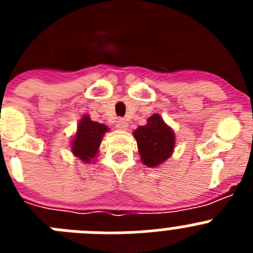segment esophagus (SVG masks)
I'll list each match as a JSON object with an SVG mask.
<instances>
[{
    "label": "esophagus",
    "instance_id": "34e87169",
    "mask_svg": "<svg viewBox=\"0 0 253 253\" xmlns=\"http://www.w3.org/2000/svg\"><path fill=\"white\" fill-rule=\"evenodd\" d=\"M116 128L120 129V130H126L128 129V122L125 119H119L116 122Z\"/></svg>",
    "mask_w": 253,
    "mask_h": 253
}]
</instances>
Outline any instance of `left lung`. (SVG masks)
Instances as JSON below:
<instances>
[{
  "instance_id": "obj_1",
  "label": "left lung",
  "mask_w": 253,
  "mask_h": 253,
  "mask_svg": "<svg viewBox=\"0 0 253 253\" xmlns=\"http://www.w3.org/2000/svg\"><path fill=\"white\" fill-rule=\"evenodd\" d=\"M133 134L140 160L148 167H156L169 160L175 148V133L158 114H153L147 124L138 126Z\"/></svg>"
}]
</instances>
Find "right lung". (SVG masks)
<instances>
[{
	"instance_id": "right-lung-1",
	"label": "right lung",
	"mask_w": 253,
	"mask_h": 253,
	"mask_svg": "<svg viewBox=\"0 0 253 253\" xmlns=\"http://www.w3.org/2000/svg\"><path fill=\"white\" fill-rule=\"evenodd\" d=\"M106 125L92 122L88 115L82 116L81 122L77 126V133L72 139L73 154L84 163H88L95 158L99 152L101 139L105 131H107Z\"/></svg>"
}]
</instances>
